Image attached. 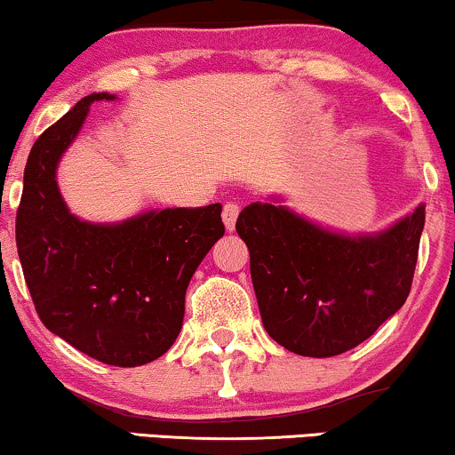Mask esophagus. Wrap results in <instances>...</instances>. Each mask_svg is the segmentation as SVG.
<instances>
[{"mask_svg": "<svg viewBox=\"0 0 455 455\" xmlns=\"http://www.w3.org/2000/svg\"><path fill=\"white\" fill-rule=\"evenodd\" d=\"M240 215V207L235 203H226L223 204V211H221V217H223V223H226V228L232 232L235 228V220H238Z\"/></svg>", "mask_w": 455, "mask_h": 455, "instance_id": "esophagus-1", "label": "esophagus"}]
</instances>
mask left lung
<instances>
[{
  "instance_id": "1",
  "label": "left lung",
  "mask_w": 455,
  "mask_h": 455,
  "mask_svg": "<svg viewBox=\"0 0 455 455\" xmlns=\"http://www.w3.org/2000/svg\"><path fill=\"white\" fill-rule=\"evenodd\" d=\"M425 204L369 235L323 229L282 204L252 203L235 221L267 333L300 356L344 354L406 302Z\"/></svg>"
}]
</instances>
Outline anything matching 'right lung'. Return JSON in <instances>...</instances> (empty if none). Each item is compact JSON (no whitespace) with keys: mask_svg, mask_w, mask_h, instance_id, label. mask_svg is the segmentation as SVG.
Instances as JSON below:
<instances>
[{"mask_svg":"<svg viewBox=\"0 0 455 455\" xmlns=\"http://www.w3.org/2000/svg\"><path fill=\"white\" fill-rule=\"evenodd\" d=\"M92 92L30 148L16 213V246L36 315L99 363L140 366L170 350L190 277L221 238V204L148 211L99 226L68 211L55 167L83 128Z\"/></svg>","mask_w":455,"mask_h":455,"instance_id":"1","label":"right lung"}]
</instances>
